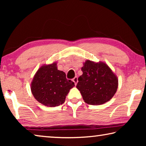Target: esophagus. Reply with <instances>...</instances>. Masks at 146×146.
<instances>
[{
  "mask_svg": "<svg viewBox=\"0 0 146 146\" xmlns=\"http://www.w3.org/2000/svg\"><path fill=\"white\" fill-rule=\"evenodd\" d=\"M73 81L74 82V83H75V84L76 85L78 82V77H77V76H75V77L73 78Z\"/></svg>",
  "mask_w": 146,
  "mask_h": 146,
  "instance_id": "1",
  "label": "esophagus"
}]
</instances>
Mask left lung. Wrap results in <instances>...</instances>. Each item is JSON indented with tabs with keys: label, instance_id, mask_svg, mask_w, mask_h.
Here are the masks:
<instances>
[{
	"label": "left lung",
	"instance_id": "1",
	"mask_svg": "<svg viewBox=\"0 0 146 146\" xmlns=\"http://www.w3.org/2000/svg\"><path fill=\"white\" fill-rule=\"evenodd\" d=\"M83 74L78 78L76 88L83 100L91 105L103 104L111 99L117 92V76L104 62L87 60L83 63Z\"/></svg>",
	"mask_w": 146,
	"mask_h": 146
}]
</instances>
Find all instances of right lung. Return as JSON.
Masks as SVG:
<instances>
[{
  "instance_id": "1",
  "label": "right lung",
  "mask_w": 146,
  "mask_h": 146,
  "mask_svg": "<svg viewBox=\"0 0 146 146\" xmlns=\"http://www.w3.org/2000/svg\"><path fill=\"white\" fill-rule=\"evenodd\" d=\"M75 83L66 78V73L58 70L56 62L44 64L38 69L31 83L35 98L48 107L58 106L65 102L66 96Z\"/></svg>"
}]
</instances>
